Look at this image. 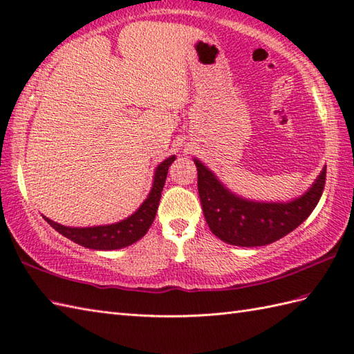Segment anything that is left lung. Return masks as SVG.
<instances>
[{"instance_id":"obj_1","label":"left lung","mask_w":354,"mask_h":354,"mask_svg":"<svg viewBox=\"0 0 354 354\" xmlns=\"http://www.w3.org/2000/svg\"><path fill=\"white\" fill-rule=\"evenodd\" d=\"M197 190L205 220L221 241L257 248L281 240L314 211L326 184V167L306 194L288 203H261L241 199L221 185L216 176L194 160Z\"/></svg>"}]
</instances>
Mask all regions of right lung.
Segmentation results:
<instances>
[{"label":"right lung","instance_id":"obj_1","mask_svg":"<svg viewBox=\"0 0 354 354\" xmlns=\"http://www.w3.org/2000/svg\"><path fill=\"white\" fill-rule=\"evenodd\" d=\"M175 161V157H170L162 161L155 171L152 190L147 196V199L142 203L133 216L119 221L116 225L106 226H95V227H68L55 223V221L45 217V220L51 225L57 232H60L71 241L77 243L83 248L95 249V250H116L127 248L133 243L138 241L153 223L155 214H157L160 197L162 187L166 184L167 171L170 164Z\"/></svg>","mask_w":354,"mask_h":354}]
</instances>
